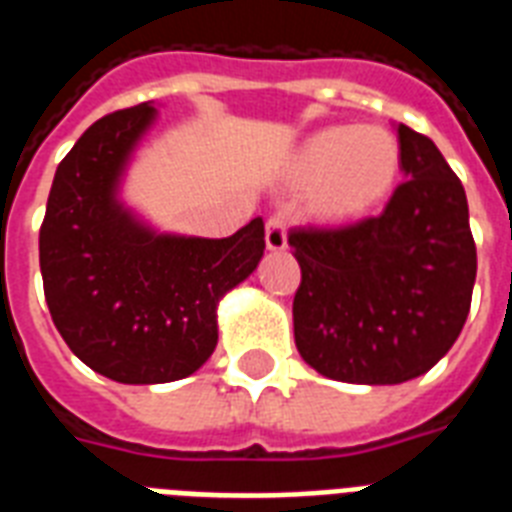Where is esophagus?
<instances>
[{
	"instance_id": "obj_1",
	"label": "esophagus",
	"mask_w": 512,
	"mask_h": 512,
	"mask_svg": "<svg viewBox=\"0 0 512 512\" xmlns=\"http://www.w3.org/2000/svg\"><path fill=\"white\" fill-rule=\"evenodd\" d=\"M267 248L269 251H285L288 248V232H285V222H282V216H269L267 219Z\"/></svg>"
}]
</instances>
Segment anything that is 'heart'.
Instances as JSON below:
<instances>
[{
  "label": "heart",
  "mask_w": 512,
  "mask_h": 512,
  "mask_svg": "<svg viewBox=\"0 0 512 512\" xmlns=\"http://www.w3.org/2000/svg\"><path fill=\"white\" fill-rule=\"evenodd\" d=\"M399 169V142L386 129L325 126L293 150L285 179L309 187L306 203L320 222L351 224L383 206Z\"/></svg>",
  "instance_id": "1"
}]
</instances>
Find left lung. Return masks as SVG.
Here are the masks:
<instances>
[{
  "mask_svg": "<svg viewBox=\"0 0 512 512\" xmlns=\"http://www.w3.org/2000/svg\"><path fill=\"white\" fill-rule=\"evenodd\" d=\"M404 185L375 219L293 230L301 264L296 349L330 380L396 386L431 370L470 312L476 243L468 198L439 147L396 124Z\"/></svg>",
  "mask_w": 512,
  "mask_h": 512,
  "instance_id": "obj_1",
  "label": "left lung"
}]
</instances>
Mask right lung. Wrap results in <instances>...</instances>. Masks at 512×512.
I'll list each match as a JSON object with an SVG mask.
<instances>
[{"mask_svg":"<svg viewBox=\"0 0 512 512\" xmlns=\"http://www.w3.org/2000/svg\"><path fill=\"white\" fill-rule=\"evenodd\" d=\"M155 102L116 110L81 134L57 166L39 232L44 296L68 349L129 386L171 383L206 365L219 301L264 256L261 216L235 235L158 230L124 198Z\"/></svg>","mask_w":512,"mask_h":512,"instance_id":"obj_1","label":"right lung"}]
</instances>
